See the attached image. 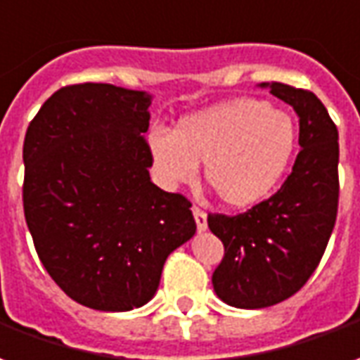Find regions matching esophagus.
Instances as JSON below:
<instances>
[{
	"instance_id": "1",
	"label": "esophagus",
	"mask_w": 360,
	"mask_h": 360,
	"mask_svg": "<svg viewBox=\"0 0 360 360\" xmlns=\"http://www.w3.org/2000/svg\"><path fill=\"white\" fill-rule=\"evenodd\" d=\"M193 216H195V222H197L198 232H205L206 228H208L205 210H202V208H198V206H193Z\"/></svg>"
}]
</instances>
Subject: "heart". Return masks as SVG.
<instances>
[{
  "instance_id": "heart-1",
  "label": "heart",
  "mask_w": 360,
  "mask_h": 360,
  "mask_svg": "<svg viewBox=\"0 0 360 360\" xmlns=\"http://www.w3.org/2000/svg\"><path fill=\"white\" fill-rule=\"evenodd\" d=\"M298 142L294 119L267 101L236 99L179 120L172 136L152 134L150 154L165 187L205 181L224 205L248 208L267 198L290 167Z\"/></svg>"
}]
</instances>
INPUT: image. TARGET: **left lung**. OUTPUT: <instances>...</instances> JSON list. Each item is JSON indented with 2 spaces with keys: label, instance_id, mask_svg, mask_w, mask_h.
<instances>
[{
  "label": "left lung",
  "instance_id": "8db88e82",
  "mask_svg": "<svg viewBox=\"0 0 360 360\" xmlns=\"http://www.w3.org/2000/svg\"><path fill=\"white\" fill-rule=\"evenodd\" d=\"M300 119V152L273 197L236 216L208 214L224 243L212 275L218 298L243 310L278 304L296 294L320 265L339 205L338 127L308 89L261 84Z\"/></svg>",
  "mask_w": 360,
  "mask_h": 360
}]
</instances>
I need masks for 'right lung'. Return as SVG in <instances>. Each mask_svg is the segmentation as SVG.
<instances>
[{
    "label": "right lung",
    "mask_w": 360,
    "mask_h": 360,
    "mask_svg": "<svg viewBox=\"0 0 360 360\" xmlns=\"http://www.w3.org/2000/svg\"><path fill=\"white\" fill-rule=\"evenodd\" d=\"M152 95L110 84L58 89L22 144V208L40 263L82 306L154 298L167 255L197 232L191 200L152 183Z\"/></svg>",
    "instance_id": "1"
}]
</instances>
